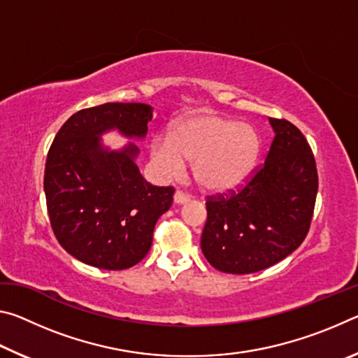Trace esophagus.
Here are the masks:
<instances>
[{
	"label": "esophagus",
	"mask_w": 358,
	"mask_h": 358,
	"mask_svg": "<svg viewBox=\"0 0 358 358\" xmlns=\"http://www.w3.org/2000/svg\"><path fill=\"white\" fill-rule=\"evenodd\" d=\"M189 199H191L189 194H186L183 191H177L173 196V202L175 203H186V202H189Z\"/></svg>",
	"instance_id": "34e87169"
}]
</instances>
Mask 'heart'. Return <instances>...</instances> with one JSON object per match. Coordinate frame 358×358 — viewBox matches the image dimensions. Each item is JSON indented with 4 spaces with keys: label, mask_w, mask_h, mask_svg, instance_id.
<instances>
[{
    "label": "heart",
    "mask_w": 358,
    "mask_h": 358,
    "mask_svg": "<svg viewBox=\"0 0 358 358\" xmlns=\"http://www.w3.org/2000/svg\"><path fill=\"white\" fill-rule=\"evenodd\" d=\"M259 132L250 124L213 113L178 121L169 141H157L153 156L167 172L192 162V175L207 192H227L245 183L260 155Z\"/></svg>",
    "instance_id": "obj_1"
}]
</instances>
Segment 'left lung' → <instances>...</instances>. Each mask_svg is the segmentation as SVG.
I'll return each instance as SVG.
<instances>
[{
	"mask_svg": "<svg viewBox=\"0 0 358 358\" xmlns=\"http://www.w3.org/2000/svg\"><path fill=\"white\" fill-rule=\"evenodd\" d=\"M265 162L237 191L207 197L201 248L216 270L256 273L299 248L311 226L317 169L310 143L287 120L270 118Z\"/></svg>",
	"mask_w": 358,
	"mask_h": 358,
	"instance_id": "8db88e82",
	"label": "left lung"
}]
</instances>
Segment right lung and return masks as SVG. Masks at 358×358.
Wrapping results in <instances>:
<instances>
[{"instance_id": "add662e5", "label": "right lung", "mask_w": 358, "mask_h": 358, "mask_svg": "<svg viewBox=\"0 0 358 358\" xmlns=\"http://www.w3.org/2000/svg\"><path fill=\"white\" fill-rule=\"evenodd\" d=\"M153 108L141 102H107L66 121L48 150L44 173L53 234L71 256L104 270H124L147 256L156 221L171 208L175 189L153 186L138 172V148L101 145L118 129L145 137Z\"/></svg>"}]
</instances>
